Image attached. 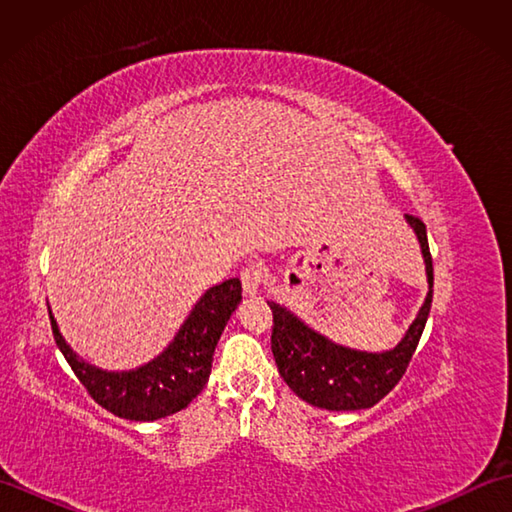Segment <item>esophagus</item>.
<instances>
[{
  "label": "esophagus",
  "mask_w": 512,
  "mask_h": 512,
  "mask_svg": "<svg viewBox=\"0 0 512 512\" xmlns=\"http://www.w3.org/2000/svg\"><path fill=\"white\" fill-rule=\"evenodd\" d=\"M239 279H242V290L246 297H255L259 292V286H262V273H259V266L255 264H248L242 275H239Z\"/></svg>",
  "instance_id": "1"
}]
</instances>
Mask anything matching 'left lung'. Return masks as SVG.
Returning <instances> with one entry per match:
<instances>
[{
    "label": "left lung",
    "instance_id": "1",
    "mask_svg": "<svg viewBox=\"0 0 512 512\" xmlns=\"http://www.w3.org/2000/svg\"><path fill=\"white\" fill-rule=\"evenodd\" d=\"M405 222L416 233L420 244L424 273H427V297L409 323L405 336L389 350L369 352L332 341L317 332L299 314L275 299L268 301L273 310V356L281 378L308 405L328 411H356L374 407L385 398L416 352L418 341L429 319L433 299V264L427 242V228L418 217L405 215Z\"/></svg>",
    "mask_w": 512,
    "mask_h": 512
}]
</instances>
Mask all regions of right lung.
Returning <instances> with one entry per match:
<instances>
[{"label":"right lung","instance_id":"obj_1","mask_svg":"<svg viewBox=\"0 0 512 512\" xmlns=\"http://www.w3.org/2000/svg\"><path fill=\"white\" fill-rule=\"evenodd\" d=\"M242 301L239 279L222 281L195 301L169 345L151 361L132 369H103L76 354L48 306L54 341L90 396L114 416L151 422L189 407L211 374L215 345Z\"/></svg>","mask_w":512,"mask_h":512}]
</instances>
